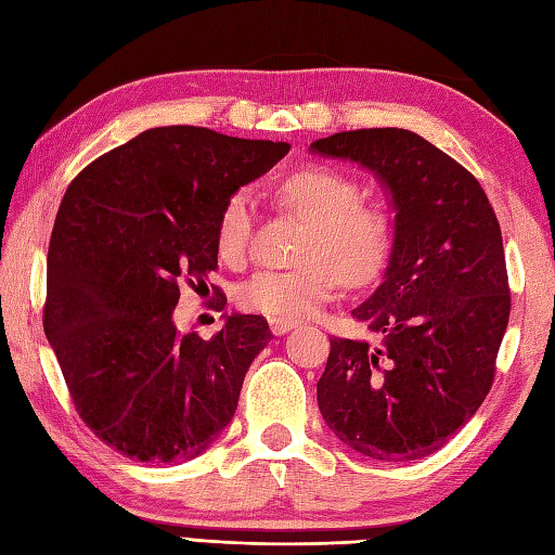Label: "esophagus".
<instances>
[{
    "instance_id": "esophagus-1",
    "label": "esophagus",
    "mask_w": 555,
    "mask_h": 555,
    "mask_svg": "<svg viewBox=\"0 0 555 555\" xmlns=\"http://www.w3.org/2000/svg\"><path fill=\"white\" fill-rule=\"evenodd\" d=\"M296 324H298V322H291V320H279V317H271V320H269L271 334H276V336H284V334H288L291 328H296Z\"/></svg>"
}]
</instances>
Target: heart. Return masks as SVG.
<instances>
[{
    "mask_svg": "<svg viewBox=\"0 0 555 555\" xmlns=\"http://www.w3.org/2000/svg\"><path fill=\"white\" fill-rule=\"evenodd\" d=\"M281 205L308 219L296 267L257 271L233 300L247 312L300 320L320 312L336 296L340 276L364 286L382 274L393 250V215L379 199L360 197V183L328 164H302L276 181ZM255 235L253 195L238 188L221 205L217 250L223 262L241 264Z\"/></svg>",
    "mask_w": 555,
    "mask_h": 555,
    "instance_id": "b5f03b06",
    "label": "heart"
}]
</instances>
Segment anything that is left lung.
I'll return each instance as SVG.
<instances>
[{"instance_id": "obj_1", "label": "left lung", "mask_w": 555, "mask_h": 555, "mask_svg": "<svg viewBox=\"0 0 555 555\" xmlns=\"http://www.w3.org/2000/svg\"><path fill=\"white\" fill-rule=\"evenodd\" d=\"M391 188L396 241L384 284L352 310L376 340L332 338L317 382L322 417L352 451L417 460L485 403L511 317L501 227L463 164L405 128H358L312 143Z\"/></svg>"}]
</instances>
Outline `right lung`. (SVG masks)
Wrapping results in <instances>:
<instances>
[{
	"mask_svg": "<svg viewBox=\"0 0 555 555\" xmlns=\"http://www.w3.org/2000/svg\"><path fill=\"white\" fill-rule=\"evenodd\" d=\"M288 147L162 126L104 152L66 188L42 326L78 417L121 455L181 463L231 422L245 372L271 338L267 320L231 314L205 340L176 332L171 314L181 286H207L217 269L221 205ZM223 302L217 293L215 310Z\"/></svg>",
	"mask_w": 555,
	"mask_h": 555,
	"instance_id": "obj_1",
	"label": "right lung"
}]
</instances>
